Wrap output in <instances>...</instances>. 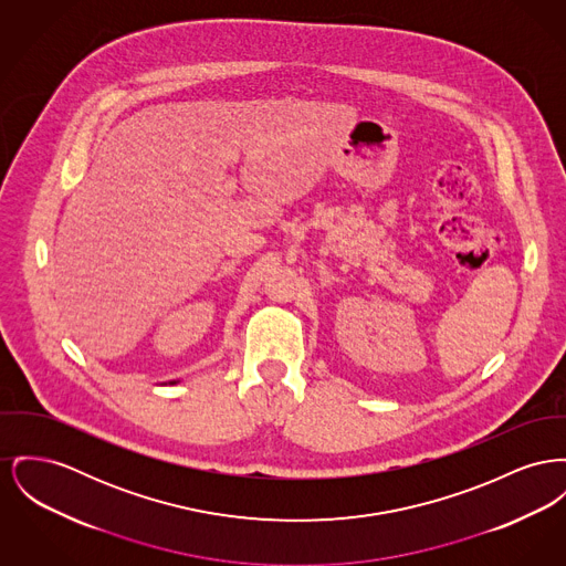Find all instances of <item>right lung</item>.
I'll list each match as a JSON object with an SVG mask.
<instances>
[{"instance_id":"1","label":"right lung","mask_w":566,"mask_h":566,"mask_svg":"<svg viewBox=\"0 0 566 566\" xmlns=\"http://www.w3.org/2000/svg\"><path fill=\"white\" fill-rule=\"evenodd\" d=\"M170 385H175V380H172V382H170Z\"/></svg>"}]
</instances>
